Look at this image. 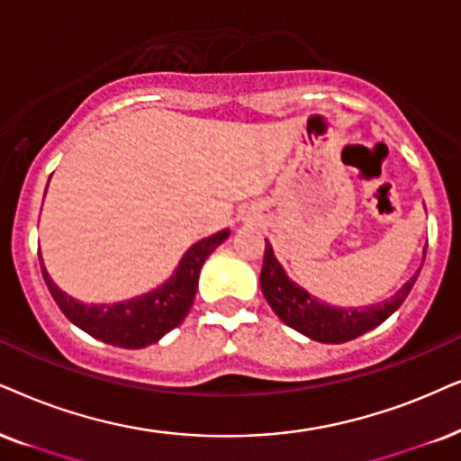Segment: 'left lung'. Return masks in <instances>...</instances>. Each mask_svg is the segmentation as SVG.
<instances>
[{
  "label": "left lung",
  "instance_id": "left-lung-1",
  "mask_svg": "<svg viewBox=\"0 0 461 461\" xmlns=\"http://www.w3.org/2000/svg\"><path fill=\"white\" fill-rule=\"evenodd\" d=\"M419 270L409 278V283L402 285L398 294L381 302V304L364 308H338L312 298L308 291L291 281L287 274H285L283 266L278 264V259L274 258L270 242L266 240L259 283L267 304L272 306V311L278 314L283 323H287L289 328L298 330L300 334L312 338L317 342L338 345V342L353 340V338L366 334V331L381 325L387 317H392L402 306V302L406 300V295L411 294L412 285H415L419 276Z\"/></svg>",
  "mask_w": 461,
  "mask_h": 461
}]
</instances>
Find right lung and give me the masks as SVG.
Here are the masks:
<instances>
[{
  "label": "right lung",
  "instance_id": "obj_1",
  "mask_svg": "<svg viewBox=\"0 0 461 461\" xmlns=\"http://www.w3.org/2000/svg\"><path fill=\"white\" fill-rule=\"evenodd\" d=\"M227 236H230V230H221L195 242L180 259L176 272L161 287L127 302H116V304H83L74 300L52 283L42 258H40V266H42V276L50 295L76 328L106 345L142 348L153 345L178 323H183L194 306L197 278H200L203 261Z\"/></svg>",
  "mask_w": 461,
  "mask_h": 461
}]
</instances>
